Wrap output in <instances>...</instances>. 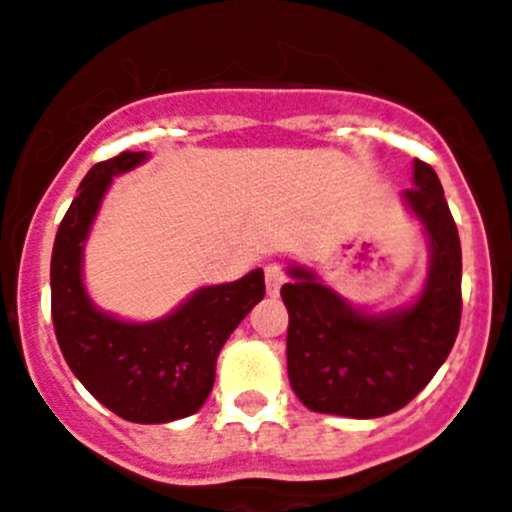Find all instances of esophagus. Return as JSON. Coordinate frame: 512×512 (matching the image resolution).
Instances as JSON below:
<instances>
[{
    "label": "esophagus",
    "mask_w": 512,
    "mask_h": 512,
    "mask_svg": "<svg viewBox=\"0 0 512 512\" xmlns=\"http://www.w3.org/2000/svg\"><path fill=\"white\" fill-rule=\"evenodd\" d=\"M283 283H285L283 267H280L278 262H272V265H267V267H265V288H267V295H272V298H275V295L280 293V288H283Z\"/></svg>",
    "instance_id": "esophagus-1"
}]
</instances>
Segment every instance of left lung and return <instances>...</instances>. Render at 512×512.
<instances>
[{
  "mask_svg": "<svg viewBox=\"0 0 512 512\" xmlns=\"http://www.w3.org/2000/svg\"><path fill=\"white\" fill-rule=\"evenodd\" d=\"M427 234L429 267L409 305L374 313L351 305L315 270L290 265L280 295L288 308V379L310 412L376 419L399 412L432 381L460 331L462 250L442 184L414 161L401 194Z\"/></svg>",
  "mask_w": 512,
  "mask_h": 512,
  "instance_id": "8db88e82",
  "label": "left lung"
}]
</instances>
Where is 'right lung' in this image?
<instances>
[{
    "instance_id": "1",
    "label": "right lung",
    "mask_w": 512,
    "mask_h": 512,
    "mask_svg": "<svg viewBox=\"0 0 512 512\" xmlns=\"http://www.w3.org/2000/svg\"><path fill=\"white\" fill-rule=\"evenodd\" d=\"M143 161L146 151H123L80 181L52 247V323L70 371L103 407L126 422L166 424L202 409L219 351L265 298V275L257 267L234 283L204 285L156 321H123L100 310L83 283L85 242L113 176Z\"/></svg>"
}]
</instances>
